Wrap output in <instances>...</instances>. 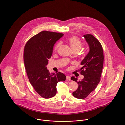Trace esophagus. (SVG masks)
Instances as JSON below:
<instances>
[{"label":"esophagus","mask_w":125,"mask_h":125,"mask_svg":"<svg viewBox=\"0 0 125 125\" xmlns=\"http://www.w3.org/2000/svg\"><path fill=\"white\" fill-rule=\"evenodd\" d=\"M70 79H71V78L70 76H66V80H70Z\"/></svg>","instance_id":"obj_1"}]
</instances>
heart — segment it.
<instances>
[{
	"label": "heart",
	"instance_id": "obj_1",
	"mask_svg": "<svg viewBox=\"0 0 125 125\" xmlns=\"http://www.w3.org/2000/svg\"><path fill=\"white\" fill-rule=\"evenodd\" d=\"M68 42L73 51H79L82 47V44L80 40L76 36H72L68 39ZM60 46V43L56 45L55 48V50L57 51Z\"/></svg>",
	"mask_w": 125,
	"mask_h": 125
}]
</instances>
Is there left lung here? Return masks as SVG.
I'll return each instance as SVG.
<instances>
[{"label": "left lung", "mask_w": 125, "mask_h": 125, "mask_svg": "<svg viewBox=\"0 0 125 125\" xmlns=\"http://www.w3.org/2000/svg\"><path fill=\"white\" fill-rule=\"evenodd\" d=\"M89 46V53L84 58L81 64V74L84 78L78 82L74 76L71 80L78 84L77 89L73 92V95L78 99H84L93 91L100 81L101 73L104 64L103 49L99 41L91 34L84 35Z\"/></svg>", "instance_id": "left-lung-1"}]
</instances>
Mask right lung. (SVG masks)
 <instances>
[{
    "label": "right lung",
    "instance_id": "obj_1",
    "mask_svg": "<svg viewBox=\"0 0 125 125\" xmlns=\"http://www.w3.org/2000/svg\"><path fill=\"white\" fill-rule=\"evenodd\" d=\"M63 36L62 33L42 31L31 37L24 47V65L30 83L44 98L55 95L57 83L66 79L60 72L50 73L46 67L54 44Z\"/></svg>",
    "mask_w": 125,
    "mask_h": 125
}]
</instances>
